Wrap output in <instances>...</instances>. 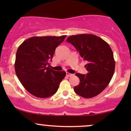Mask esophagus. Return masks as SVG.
Here are the masks:
<instances>
[{
  "mask_svg": "<svg viewBox=\"0 0 131 131\" xmlns=\"http://www.w3.org/2000/svg\"><path fill=\"white\" fill-rule=\"evenodd\" d=\"M66 74H67V76H68V77H71V76H72L73 75V74H71V73H68V72H67Z\"/></svg>",
  "mask_w": 131,
  "mask_h": 131,
  "instance_id": "obj_1",
  "label": "esophagus"
}]
</instances>
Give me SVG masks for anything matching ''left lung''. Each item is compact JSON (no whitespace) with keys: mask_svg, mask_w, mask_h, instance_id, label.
Returning a JSON list of instances; mask_svg holds the SVG:
<instances>
[{"mask_svg":"<svg viewBox=\"0 0 131 131\" xmlns=\"http://www.w3.org/2000/svg\"><path fill=\"white\" fill-rule=\"evenodd\" d=\"M67 42L74 47L86 64L87 74L76 73L79 78L75 86L76 94L84 98H92L102 92L113 76L115 61L108 43L93 34H78L68 37Z\"/></svg>","mask_w":131,"mask_h":131,"instance_id":"left-lung-1","label":"left lung"}]
</instances>
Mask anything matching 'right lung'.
<instances>
[{
    "label": "right lung",
    "mask_w": 131,
    "mask_h": 131,
    "mask_svg": "<svg viewBox=\"0 0 131 131\" xmlns=\"http://www.w3.org/2000/svg\"><path fill=\"white\" fill-rule=\"evenodd\" d=\"M67 36L32 37L23 42L16 51L15 70L19 81L31 94L47 98L58 91L65 71L50 68L55 49Z\"/></svg>",
    "instance_id": "add662e5"
}]
</instances>
